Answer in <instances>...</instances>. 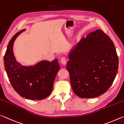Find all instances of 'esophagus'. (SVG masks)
Wrapping results in <instances>:
<instances>
[{
	"instance_id": "1",
	"label": "esophagus",
	"mask_w": 124,
	"mask_h": 124,
	"mask_svg": "<svg viewBox=\"0 0 124 124\" xmlns=\"http://www.w3.org/2000/svg\"><path fill=\"white\" fill-rule=\"evenodd\" d=\"M60 62H61V63H62V65H65L66 64V58L65 57H62V59H61Z\"/></svg>"
}]
</instances>
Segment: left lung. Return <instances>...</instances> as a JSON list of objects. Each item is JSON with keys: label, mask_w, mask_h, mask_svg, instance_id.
Returning <instances> with one entry per match:
<instances>
[{"label": "left lung", "mask_w": 124, "mask_h": 124, "mask_svg": "<svg viewBox=\"0 0 124 124\" xmlns=\"http://www.w3.org/2000/svg\"><path fill=\"white\" fill-rule=\"evenodd\" d=\"M66 69L75 94L92 98L104 93L114 81L119 59L113 42L101 30L82 38L69 56Z\"/></svg>", "instance_id": "obj_1"}]
</instances>
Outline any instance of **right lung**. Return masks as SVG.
Wrapping results in <instances>:
<instances>
[{"label": "right lung", "mask_w": 124, "mask_h": 124, "mask_svg": "<svg viewBox=\"0 0 124 124\" xmlns=\"http://www.w3.org/2000/svg\"><path fill=\"white\" fill-rule=\"evenodd\" d=\"M25 30L16 33L9 41L4 56L5 69L12 87L20 96L31 100H41L52 93L60 65L57 59L52 62L42 61L33 66H23L16 62L14 42Z\"/></svg>", "instance_id": "obj_1"}]
</instances>
